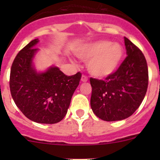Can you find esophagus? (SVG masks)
<instances>
[{
  "instance_id": "obj_1",
  "label": "esophagus",
  "mask_w": 160,
  "mask_h": 160,
  "mask_svg": "<svg viewBox=\"0 0 160 160\" xmlns=\"http://www.w3.org/2000/svg\"><path fill=\"white\" fill-rule=\"evenodd\" d=\"M88 80V78L85 75H83L81 77V81L82 82H87Z\"/></svg>"
}]
</instances>
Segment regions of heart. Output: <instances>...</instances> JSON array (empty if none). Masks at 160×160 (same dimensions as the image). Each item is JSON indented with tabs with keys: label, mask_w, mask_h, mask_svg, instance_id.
Instances as JSON below:
<instances>
[{
	"label": "heart",
	"mask_w": 160,
	"mask_h": 160,
	"mask_svg": "<svg viewBox=\"0 0 160 160\" xmlns=\"http://www.w3.org/2000/svg\"><path fill=\"white\" fill-rule=\"evenodd\" d=\"M77 56L88 62V70L97 78H106L120 67L124 57V48L120 43L98 40L85 44Z\"/></svg>",
	"instance_id": "heart-1"
}]
</instances>
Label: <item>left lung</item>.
I'll use <instances>...</instances> for the list:
<instances>
[{
    "label": "left lung",
    "instance_id": "1",
    "mask_svg": "<svg viewBox=\"0 0 160 160\" xmlns=\"http://www.w3.org/2000/svg\"><path fill=\"white\" fill-rule=\"evenodd\" d=\"M128 55L119 68L105 80L90 78V106L106 122L130 117L142 102L149 83L148 67L142 51L125 37Z\"/></svg>",
    "mask_w": 160,
    "mask_h": 160
}]
</instances>
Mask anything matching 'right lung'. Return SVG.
I'll return each instance as SVG.
<instances>
[{"instance_id": "obj_1", "label": "right lung", "mask_w": 160, "mask_h": 160, "mask_svg": "<svg viewBox=\"0 0 160 160\" xmlns=\"http://www.w3.org/2000/svg\"><path fill=\"white\" fill-rule=\"evenodd\" d=\"M38 38L31 41L16 56L11 69L10 90L17 107L32 122L55 124L63 119L81 73L67 76L57 67L38 72L33 59Z\"/></svg>"}]
</instances>
